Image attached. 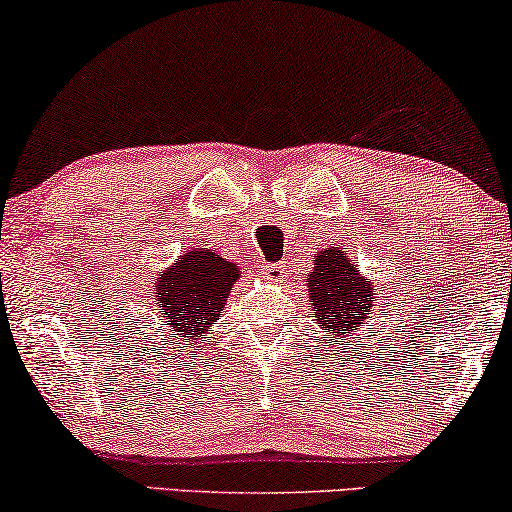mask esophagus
<instances>
[{"mask_svg": "<svg viewBox=\"0 0 512 512\" xmlns=\"http://www.w3.org/2000/svg\"><path fill=\"white\" fill-rule=\"evenodd\" d=\"M263 277L268 279V282H284L286 265L284 263H268V265H263Z\"/></svg>", "mask_w": 512, "mask_h": 512, "instance_id": "obj_1", "label": "esophagus"}]
</instances>
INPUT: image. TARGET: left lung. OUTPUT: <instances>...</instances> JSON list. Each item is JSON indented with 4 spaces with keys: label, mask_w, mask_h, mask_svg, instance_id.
I'll return each mask as SVG.
<instances>
[{
    "label": "left lung",
    "mask_w": 512,
    "mask_h": 512,
    "mask_svg": "<svg viewBox=\"0 0 512 512\" xmlns=\"http://www.w3.org/2000/svg\"><path fill=\"white\" fill-rule=\"evenodd\" d=\"M307 296L314 310V321L324 333L356 331L373 312V282L361 277L356 265L340 247L317 254L312 275H307Z\"/></svg>",
    "instance_id": "8db88e82"
}]
</instances>
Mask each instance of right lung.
I'll return each instance as SVG.
<instances>
[{
	"label": "right lung",
	"mask_w": 512,
	"mask_h": 512,
	"mask_svg": "<svg viewBox=\"0 0 512 512\" xmlns=\"http://www.w3.org/2000/svg\"><path fill=\"white\" fill-rule=\"evenodd\" d=\"M240 268L212 249L186 251L156 279L153 303L179 342H198L221 314ZM177 342V345H179Z\"/></svg>",
	"instance_id": "right-lung-1"
}]
</instances>
